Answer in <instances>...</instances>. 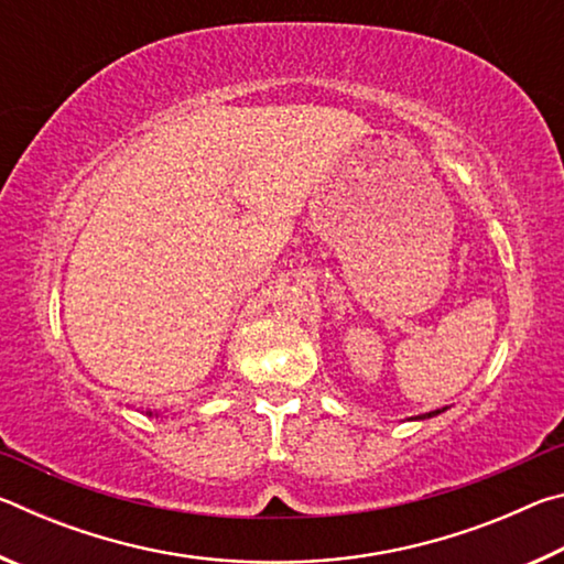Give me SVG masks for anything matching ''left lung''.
Listing matches in <instances>:
<instances>
[{"label":"left lung","mask_w":564,"mask_h":564,"mask_svg":"<svg viewBox=\"0 0 564 564\" xmlns=\"http://www.w3.org/2000/svg\"><path fill=\"white\" fill-rule=\"evenodd\" d=\"M437 413H443V410H433V413H425V415H417V417H431V415H437Z\"/></svg>","instance_id":"8db88e82"}]
</instances>
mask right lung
Returning a JSON list of instances; mask_svg holds the SVG:
<instances>
[{
  "mask_svg": "<svg viewBox=\"0 0 564 564\" xmlns=\"http://www.w3.org/2000/svg\"><path fill=\"white\" fill-rule=\"evenodd\" d=\"M149 415H151V413H149Z\"/></svg>",
  "mask_w": 564,
  "mask_h": 564,
  "instance_id": "obj_1",
  "label": "right lung"
}]
</instances>
